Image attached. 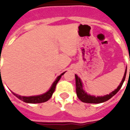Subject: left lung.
Wrapping results in <instances>:
<instances>
[{
	"mask_svg": "<svg viewBox=\"0 0 130 130\" xmlns=\"http://www.w3.org/2000/svg\"><path fill=\"white\" fill-rule=\"evenodd\" d=\"M126 72H127V67H126V69H125V73H124V75H123V79L121 80V83L119 85V86L117 87L115 90L110 93L109 94L105 95L103 96H92V95L87 94V92H86L84 90L83 84H82V82L80 78L76 74H75L76 94H77L78 99L81 101H82L83 103H94V104H99V103H102L105 102V101H107L111 98H112L114 95L116 94L118 92V91L121 89L123 82L125 81V76H126Z\"/></svg>",
	"mask_w": 130,
	"mask_h": 130,
	"instance_id": "obj_1",
	"label": "left lung"
}]
</instances>
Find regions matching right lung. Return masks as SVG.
I'll list each match as a JSON object with an SVG mask.
<instances>
[{
	"label": "right lung",
	"instance_id": "1",
	"mask_svg": "<svg viewBox=\"0 0 130 130\" xmlns=\"http://www.w3.org/2000/svg\"><path fill=\"white\" fill-rule=\"evenodd\" d=\"M65 73L63 72V73H61V75H59L57 77V79H55V81L53 82V84L51 86V88L49 89L46 92H45L44 94H42L38 95V96H19L18 94H16L15 93L13 94L15 95V96L17 97L18 99L21 100L23 102L27 103H31V104H34V103H44L46 101H48L49 99H51L52 95H53V92H55V88H56V86L57 84L58 83V82L59 81V79H61V76Z\"/></svg>",
	"mask_w": 130,
	"mask_h": 130
}]
</instances>
